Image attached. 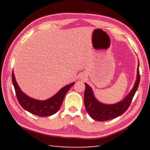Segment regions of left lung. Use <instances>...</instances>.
Returning a JSON list of instances; mask_svg holds the SVG:
<instances>
[{
    "label": "left lung",
    "instance_id": "1",
    "mask_svg": "<svg viewBox=\"0 0 150 150\" xmlns=\"http://www.w3.org/2000/svg\"><path fill=\"white\" fill-rule=\"evenodd\" d=\"M140 82L139 62L137 67V79L132 90L129 94L119 103L113 104H103L95 98L93 91L87 83H85L84 95V106L87 112L94 120L98 121H106L119 117L128 110L132 103L133 97L139 87Z\"/></svg>",
    "mask_w": 150,
    "mask_h": 150
}]
</instances>
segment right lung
I'll list each match as a JSON object with an SVG mask.
<instances>
[{
	"label": "right lung",
	"mask_w": 150,
	"mask_h": 150,
	"mask_svg": "<svg viewBox=\"0 0 150 150\" xmlns=\"http://www.w3.org/2000/svg\"><path fill=\"white\" fill-rule=\"evenodd\" d=\"M12 82L15 90L16 96L21 106L24 110L32 114L40 117L50 116L56 113L61 106L67 92L75 84V82H72L66 85L48 99L40 100L28 96L21 90L16 81L13 71L12 72Z\"/></svg>",
	"instance_id": "add662e5"
}]
</instances>
